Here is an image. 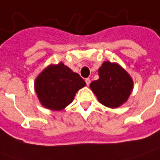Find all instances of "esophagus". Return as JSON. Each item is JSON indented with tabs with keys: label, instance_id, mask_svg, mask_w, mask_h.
Wrapping results in <instances>:
<instances>
[{
	"label": "esophagus",
	"instance_id": "obj_1",
	"mask_svg": "<svg viewBox=\"0 0 160 160\" xmlns=\"http://www.w3.org/2000/svg\"><path fill=\"white\" fill-rule=\"evenodd\" d=\"M85 83H86V84H87V85H89L90 83H91V80H90V78H86V79H85Z\"/></svg>",
	"mask_w": 160,
	"mask_h": 160
}]
</instances>
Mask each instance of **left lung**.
Listing matches in <instances>:
<instances>
[{"instance_id": "8db88e82", "label": "left lung", "mask_w": 160, "mask_h": 160, "mask_svg": "<svg viewBox=\"0 0 160 160\" xmlns=\"http://www.w3.org/2000/svg\"><path fill=\"white\" fill-rule=\"evenodd\" d=\"M99 79L90 83V88L102 105L117 108L126 103L133 89L130 75L119 64L104 61L98 69Z\"/></svg>"}]
</instances>
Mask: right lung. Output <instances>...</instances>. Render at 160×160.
I'll list each match as a JSON object with an SVG mask.
<instances>
[{
    "label": "right lung",
    "instance_id": "add662e5",
    "mask_svg": "<svg viewBox=\"0 0 160 160\" xmlns=\"http://www.w3.org/2000/svg\"><path fill=\"white\" fill-rule=\"evenodd\" d=\"M84 86L83 78L62 62L49 65L34 81V91L42 106L55 111L68 106Z\"/></svg>",
    "mask_w": 160,
    "mask_h": 160
}]
</instances>
